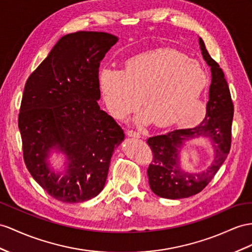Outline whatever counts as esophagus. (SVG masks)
<instances>
[{
    "mask_svg": "<svg viewBox=\"0 0 252 252\" xmlns=\"http://www.w3.org/2000/svg\"><path fill=\"white\" fill-rule=\"evenodd\" d=\"M126 134H127L130 137H134V138H140V137H141V136H140V133L132 131V130H128V131L126 132Z\"/></svg>",
    "mask_w": 252,
    "mask_h": 252,
    "instance_id": "1",
    "label": "esophagus"
}]
</instances>
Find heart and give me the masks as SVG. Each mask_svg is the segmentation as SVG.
<instances>
[{
	"instance_id": "obj_1",
	"label": "heart",
	"mask_w": 252,
	"mask_h": 252,
	"mask_svg": "<svg viewBox=\"0 0 252 252\" xmlns=\"http://www.w3.org/2000/svg\"><path fill=\"white\" fill-rule=\"evenodd\" d=\"M200 79H198V75ZM99 86L107 111L122 119L139 104L135 122L158 126L189 125L201 115L200 95L205 73L199 63L170 50H154L126 62L122 71L103 69ZM199 111L195 118L191 116Z\"/></svg>"
}]
</instances>
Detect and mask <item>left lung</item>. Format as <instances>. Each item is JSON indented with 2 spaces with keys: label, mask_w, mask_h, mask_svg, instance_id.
Masks as SVG:
<instances>
[{
  "label": "left lung",
  "mask_w": 252,
  "mask_h": 252,
  "mask_svg": "<svg viewBox=\"0 0 252 252\" xmlns=\"http://www.w3.org/2000/svg\"><path fill=\"white\" fill-rule=\"evenodd\" d=\"M198 42L203 60L211 68V85L204 119L193 127L175 128L147 140L153 152V162L147 170L150 189L158 197L166 199L189 198L201 191L227 158L231 147L234 108L228 83L221 68L210 56L200 37ZM197 138L209 140L215 156L205 171L186 172L181 167V152L186 142Z\"/></svg>",
  "instance_id": "obj_1"
}]
</instances>
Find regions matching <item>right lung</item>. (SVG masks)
Here are the masks:
<instances>
[{
  "label": "right lung",
  "mask_w": 252,
  "mask_h": 252,
  "mask_svg": "<svg viewBox=\"0 0 252 252\" xmlns=\"http://www.w3.org/2000/svg\"><path fill=\"white\" fill-rule=\"evenodd\" d=\"M118 37L80 31L63 36L30 75L18 126L32 177L50 196L66 203L98 196L125 133L102 111L99 67ZM64 158L61 171L51 156Z\"/></svg>",
  "instance_id": "obj_1"
}]
</instances>
